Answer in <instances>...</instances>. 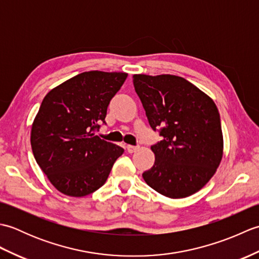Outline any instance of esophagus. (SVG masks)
Wrapping results in <instances>:
<instances>
[{"label":"esophagus","mask_w":259,"mask_h":259,"mask_svg":"<svg viewBox=\"0 0 259 259\" xmlns=\"http://www.w3.org/2000/svg\"><path fill=\"white\" fill-rule=\"evenodd\" d=\"M125 149H126V151H128L129 153H133V152H136L137 150L139 149V147L138 146H131V145H128L125 147Z\"/></svg>","instance_id":"34e87169"}]
</instances>
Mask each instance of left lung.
<instances>
[{"label": "left lung", "mask_w": 259, "mask_h": 259, "mask_svg": "<svg viewBox=\"0 0 259 259\" xmlns=\"http://www.w3.org/2000/svg\"><path fill=\"white\" fill-rule=\"evenodd\" d=\"M134 85L153 130L155 164L142 174L159 194L178 199L199 191L222 161L221 115L210 97L181 76L135 74Z\"/></svg>", "instance_id": "1"}]
</instances>
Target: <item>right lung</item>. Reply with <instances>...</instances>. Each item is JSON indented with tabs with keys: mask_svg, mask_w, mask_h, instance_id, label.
I'll return each instance as SVG.
<instances>
[{
	"mask_svg": "<svg viewBox=\"0 0 259 259\" xmlns=\"http://www.w3.org/2000/svg\"><path fill=\"white\" fill-rule=\"evenodd\" d=\"M128 73L89 71L56 87L43 99L32 123L33 155L62 194L83 197L102 187L121 147L95 131L106 123L110 100Z\"/></svg>",
	"mask_w": 259,
	"mask_h": 259,
	"instance_id": "add662e5",
	"label": "right lung"
}]
</instances>
